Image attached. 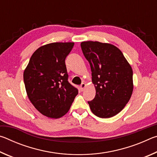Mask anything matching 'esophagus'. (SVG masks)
Segmentation results:
<instances>
[{"mask_svg": "<svg viewBox=\"0 0 157 157\" xmlns=\"http://www.w3.org/2000/svg\"><path fill=\"white\" fill-rule=\"evenodd\" d=\"M85 87H86V84H85V83H82L80 85V90H81L82 91H84V89H85Z\"/></svg>", "mask_w": 157, "mask_h": 157, "instance_id": "1", "label": "esophagus"}]
</instances>
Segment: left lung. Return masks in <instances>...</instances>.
Returning a JSON list of instances; mask_svg holds the SVG:
<instances>
[{
	"label": "left lung",
	"instance_id": "obj_1",
	"mask_svg": "<svg viewBox=\"0 0 157 157\" xmlns=\"http://www.w3.org/2000/svg\"><path fill=\"white\" fill-rule=\"evenodd\" d=\"M84 56L91 66L95 96L88 101L95 116L111 118L123 110L133 91V71L120 50L98 41L81 43Z\"/></svg>",
	"mask_w": 157,
	"mask_h": 157
}]
</instances>
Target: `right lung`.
<instances>
[{
  "label": "right lung",
  "instance_id": "obj_1",
  "mask_svg": "<svg viewBox=\"0 0 157 157\" xmlns=\"http://www.w3.org/2000/svg\"><path fill=\"white\" fill-rule=\"evenodd\" d=\"M74 43H52L33 53L23 73L28 98L39 112L59 118L68 112L78 89L68 82L65 59Z\"/></svg>",
  "mask_w": 157,
  "mask_h": 157
}]
</instances>
